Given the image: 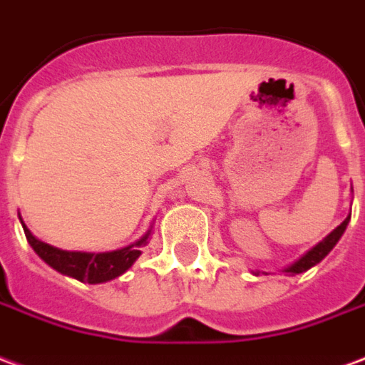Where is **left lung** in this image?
<instances>
[{
  "label": "left lung",
  "instance_id": "8db88e82",
  "mask_svg": "<svg viewBox=\"0 0 365 365\" xmlns=\"http://www.w3.org/2000/svg\"><path fill=\"white\" fill-rule=\"evenodd\" d=\"M348 222H350V215H348L344 222L340 223L336 230H332L331 233H329V235H327V237L321 241V243H317L315 247H313V249H311V251L305 252L302 259H297L294 264H289L288 268H284V272H289L292 276H294V274H302V272H305V270H309L311 267L319 264V262H321V260H323L324 257H327V255L332 251V247L339 243V239L342 237V233L346 231Z\"/></svg>",
  "mask_w": 365,
  "mask_h": 365
}]
</instances>
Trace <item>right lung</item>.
<instances>
[{
    "label": "right lung",
    "mask_w": 365,
    "mask_h": 365,
    "mask_svg": "<svg viewBox=\"0 0 365 365\" xmlns=\"http://www.w3.org/2000/svg\"><path fill=\"white\" fill-rule=\"evenodd\" d=\"M19 220H21V215H19ZM21 223H23V220H21ZM23 230H25V237L29 245L33 247L34 252L46 262L48 267H52L60 274L71 276L79 282H89V284H103V282L114 280L120 274L126 272L128 268L138 260V257L142 255L140 247L148 243L151 233L150 230L140 241H135L134 245H128L124 249H118V251L79 252L62 251V249H56L52 245L42 243L26 230L25 223H23Z\"/></svg>",
    "instance_id": "1"
}]
</instances>
